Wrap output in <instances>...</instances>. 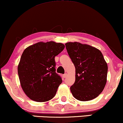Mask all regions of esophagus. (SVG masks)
<instances>
[{
    "instance_id": "1",
    "label": "esophagus",
    "mask_w": 123,
    "mask_h": 123,
    "mask_svg": "<svg viewBox=\"0 0 123 123\" xmlns=\"http://www.w3.org/2000/svg\"><path fill=\"white\" fill-rule=\"evenodd\" d=\"M67 76V74H64V75H63V78H66Z\"/></svg>"
}]
</instances>
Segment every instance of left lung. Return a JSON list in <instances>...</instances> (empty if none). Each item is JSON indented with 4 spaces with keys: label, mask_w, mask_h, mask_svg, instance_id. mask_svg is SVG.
Returning a JSON list of instances; mask_svg holds the SVG:
<instances>
[{
    "label": "left lung",
    "mask_w": 123,
    "mask_h": 123,
    "mask_svg": "<svg viewBox=\"0 0 123 123\" xmlns=\"http://www.w3.org/2000/svg\"><path fill=\"white\" fill-rule=\"evenodd\" d=\"M75 67V81L70 87L74 98L89 101L102 92L107 83L108 66L97 48L79 42L65 44Z\"/></svg>",
    "instance_id": "left-lung-1"
}]
</instances>
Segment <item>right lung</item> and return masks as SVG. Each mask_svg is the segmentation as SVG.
<instances>
[{
    "label": "right lung",
    "instance_id": "1",
    "mask_svg": "<svg viewBox=\"0 0 123 123\" xmlns=\"http://www.w3.org/2000/svg\"><path fill=\"white\" fill-rule=\"evenodd\" d=\"M64 47L52 41L40 42L23 51L18 72L21 87L30 99L45 102L55 96L62 79L55 72V57Z\"/></svg>",
    "mask_w": 123,
    "mask_h": 123
}]
</instances>
